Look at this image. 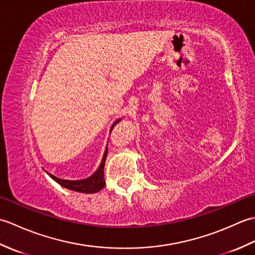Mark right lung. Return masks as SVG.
I'll use <instances>...</instances> for the list:
<instances>
[{"label": "right lung", "instance_id": "right-lung-1", "mask_svg": "<svg viewBox=\"0 0 255 255\" xmlns=\"http://www.w3.org/2000/svg\"><path fill=\"white\" fill-rule=\"evenodd\" d=\"M121 122V119H118L111 128H114V126L117 123ZM106 156H107V148L104 152V156H103L101 164L99 166V169L96 170V172L94 174H92L90 177L84 178V180H79V181H69V180H62V178L56 177L55 175L50 174L48 173L49 176L55 180L58 184H60L61 186L66 187L68 189H71V191L74 192H80V193H85V194H93V193H97L100 192L101 189L105 186V178H104V166H105V161H106Z\"/></svg>", "mask_w": 255, "mask_h": 255}]
</instances>
